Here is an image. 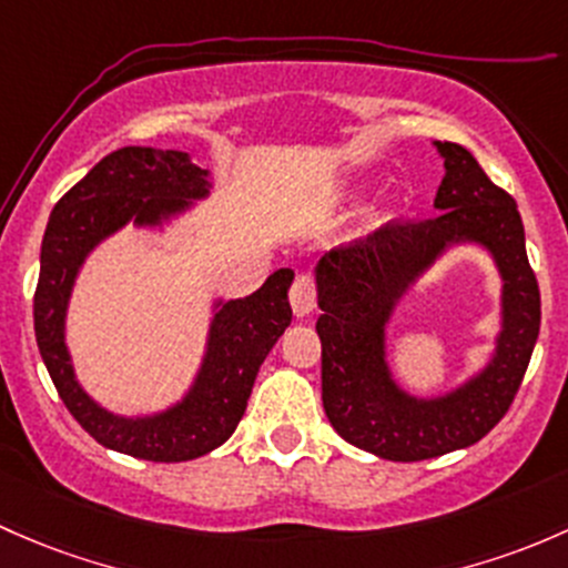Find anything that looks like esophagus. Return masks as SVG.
Instances as JSON below:
<instances>
[{
	"label": "esophagus",
	"mask_w": 568,
	"mask_h": 568,
	"mask_svg": "<svg viewBox=\"0 0 568 568\" xmlns=\"http://www.w3.org/2000/svg\"><path fill=\"white\" fill-rule=\"evenodd\" d=\"M290 303L297 317H306L317 308V286H314V278L308 273H297L295 276V282L290 286Z\"/></svg>",
	"instance_id": "1"
}]
</instances>
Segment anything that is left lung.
Here are the masks:
<instances>
[{
  "instance_id": "obj_1",
  "label": "left lung",
  "mask_w": 568,
  "mask_h": 568,
  "mask_svg": "<svg viewBox=\"0 0 568 568\" xmlns=\"http://www.w3.org/2000/svg\"><path fill=\"white\" fill-rule=\"evenodd\" d=\"M446 178L432 219H399L372 241L325 256L317 267L323 342V405L333 429L390 462L443 457L481 440L508 413L534 355L541 295L525 251L517 202L459 144L437 142ZM481 240L496 254L507 290V325L490 369L457 395L415 403L389 383L382 325L404 286L446 242Z\"/></svg>"
}]
</instances>
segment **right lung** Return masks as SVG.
Wrapping results in <instances>:
<instances>
[{
	"label": "right lung",
	"mask_w": 568,
	"mask_h": 568,
	"mask_svg": "<svg viewBox=\"0 0 568 568\" xmlns=\"http://www.w3.org/2000/svg\"><path fill=\"white\" fill-rule=\"evenodd\" d=\"M207 194V172L185 153L122 148L95 163L51 210L34 290V336L65 407L101 446L150 462H189L230 440L241 424L256 372L292 323L286 290L295 273H273L254 295L230 301L215 314L210 353L196 388L158 418H116L87 399L75 383L62 338L65 306L87 251L125 221L153 224L185 199Z\"/></svg>",
	"instance_id": "add662e5"
}]
</instances>
